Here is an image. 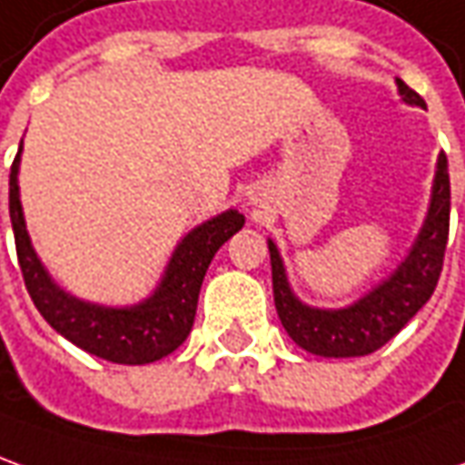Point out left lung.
<instances>
[{
	"label": "left lung",
	"instance_id": "1",
	"mask_svg": "<svg viewBox=\"0 0 465 465\" xmlns=\"http://www.w3.org/2000/svg\"><path fill=\"white\" fill-rule=\"evenodd\" d=\"M397 88L402 101L425 106L418 91H412L405 81L397 78ZM448 226H450V178H448V157L440 154L432 180L428 219L422 223L405 262L381 285L341 311H321L302 305L287 285L280 252L274 242H270L274 308L285 325L287 336L305 351L315 356H333V359L366 356L381 349L430 300L443 270Z\"/></svg>",
	"mask_w": 465,
	"mask_h": 465
}]
</instances>
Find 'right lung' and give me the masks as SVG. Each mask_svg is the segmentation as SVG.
I'll return each mask as SVG.
<instances>
[{"label":"right lung","mask_w":465,"mask_h":465,"mask_svg":"<svg viewBox=\"0 0 465 465\" xmlns=\"http://www.w3.org/2000/svg\"><path fill=\"white\" fill-rule=\"evenodd\" d=\"M20 153L9 170V219L25 287L40 315L63 339L114 364H153L175 351L191 333L198 292L211 259L223 242H229L244 226V216L232 208L226 213H219L216 219L195 226L173 252L163 282L150 298L137 305L106 308L84 302L53 282L30 244L17 185Z\"/></svg>","instance_id":"obj_1"}]
</instances>
